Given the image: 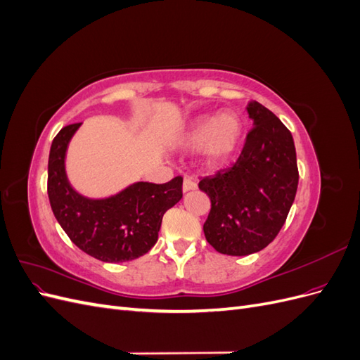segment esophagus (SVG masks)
Instances as JSON below:
<instances>
[{"mask_svg":"<svg viewBox=\"0 0 360 360\" xmlns=\"http://www.w3.org/2000/svg\"><path fill=\"white\" fill-rule=\"evenodd\" d=\"M197 188H198V184L192 177H184V180H183V192L195 191Z\"/></svg>","mask_w":360,"mask_h":360,"instance_id":"34e87169","label":"esophagus"}]
</instances>
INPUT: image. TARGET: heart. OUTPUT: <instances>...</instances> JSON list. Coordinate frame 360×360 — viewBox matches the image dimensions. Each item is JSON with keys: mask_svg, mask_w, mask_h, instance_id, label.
Instances as JSON below:
<instances>
[{"mask_svg": "<svg viewBox=\"0 0 360 360\" xmlns=\"http://www.w3.org/2000/svg\"><path fill=\"white\" fill-rule=\"evenodd\" d=\"M243 138V123L234 112L207 115L198 118L181 138L186 147L201 146V153L207 163L221 165L230 160L240 147Z\"/></svg>", "mask_w": 360, "mask_h": 360, "instance_id": "b5f03b06", "label": "heart"}]
</instances>
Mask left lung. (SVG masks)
I'll return each mask as SVG.
<instances>
[{
  "label": "left lung",
  "mask_w": 360,
  "mask_h": 360,
  "mask_svg": "<svg viewBox=\"0 0 360 360\" xmlns=\"http://www.w3.org/2000/svg\"><path fill=\"white\" fill-rule=\"evenodd\" d=\"M254 127L233 167L204 177L212 209L204 236L217 252L243 257L264 249L281 231L297 192L296 147L290 130L258 102H249Z\"/></svg>",
  "instance_id": "8db88e82"
}]
</instances>
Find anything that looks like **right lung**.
I'll return each mask as SVG.
<instances>
[{
    "label": "right lung",
    "instance_id": "1",
    "mask_svg": "<svg viewBox=\"0 0 360 360\" xmlns=\"http://www.w3.org/2000/svg\"><path fill=\"white\" fill-rule=\"evenodd\" d=\"M81 123L53 138L48 162L51 209L70 240L105 263H123L147 254L158 242L162 217L181 197V177L155 184L136 181L106 198L76 192L66 174V151Z\"/></svg>",
    "mask_w": 360,
    "mask_h": 360
}]
</instances>
